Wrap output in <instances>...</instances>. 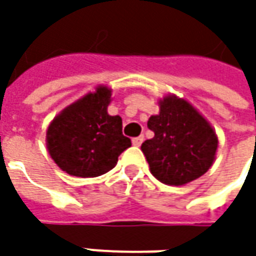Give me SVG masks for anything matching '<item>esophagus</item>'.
<instances>
[{
  "label": "esophagus",
  "mask_w": 256,
  "mask_h": 256,
  "mask_svg": "<svg viewBox=\"0 0 256 256\" xmlns=\"http://www.w3.org/2000/svg\"><path fill=\"white\" fill-rule=\"evenodd\" d=\"M144 142V135H140V136H135L132 138V144L135 146H141V144Z\"/></svg>",
  "instance_id": "34e87169"
}]
</instances>
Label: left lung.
I'll use <instances>...</instances> for the list:
<instances>
[{
	"label": "left lung",
	"mask_w": 256,
	"mask_h": 256,
	"mask_svg": "<svg viewBox=\"0 0 256 256\" xmlns=\"http://www.w3.org/2000/svg\"><path fill=\"white\" fill-rule=\"evenodd\" d=\"M148 128L154 138L141 145L152 175L166 185H184L211 168L218 148L212 126L194 106L175 95L161 101Z\"/></svg>",
	"instance_id": "8db88e82"
}]
</instances>
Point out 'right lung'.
<instances>
[{
  "mask_svg": "<svg viewBox=\"0 0 256 256\" xmlns=\"http://www.w3.org/2000/svg\"><path fill=\"white\" fill-rule=\"evenodd\" d=\"M110 100L111 90L100 86L65 108L48 126L46 146L62 171L81 178L102 175L131 146L122 134L121 116L106 112Z\"/></svg>",
  "mask_w": 256,
  "mask_h": 256,
  "instance_id": "right-lung-1",
  "label": "right lung"
}]
</instances>
